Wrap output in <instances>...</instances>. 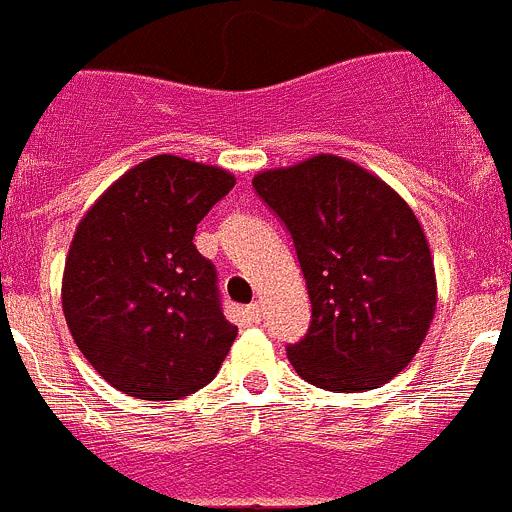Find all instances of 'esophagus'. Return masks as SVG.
I'll return each instance as SVG.
<instances>
[{"instance_id": "34e87169", "label": "esophagus", "mask_w": 512, "mask_h": 512, "mask_svg": "<svg viewBox=\"0 0 512 512\" xmlns=\"http://www.w3.org/2000/svg\"><path fill=\"white\" fill-rule=\"evenodd\" d=\"M247 316H250V321H260L262 319V303L260 301H255V303H250V306H247Z\"/></svg>"}]
</instances>
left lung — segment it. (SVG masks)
<instances>
[{"instance_id":"8db88e82","label":"left lung","mask_w":512,"mask_h":512,"mask_svg":"<svg viewBox=\"0 0 512 512\" xmlns=\"http://www.w3.org/2000/svg\"><path fill=\"white\" fill-rule=\"evenodd\" d=\"M252 186L288 229L311 298L306 336L285 347L290 365L334 393L393 380L436 308L434 262L411 206L336 155L265 170Z\"/></svg>"}]
</instances>
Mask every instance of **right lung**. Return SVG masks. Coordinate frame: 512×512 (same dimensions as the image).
Returning a JSON list of instances; mask_svg holds the SVG:
<instances>
[{
    "label": "right lung",
    "mask_w": 512,
    "mask_h": 512,
    "mask_svg": "<svg viewBox=\"0 0 512 512\" xmlns=\"http://www.w3.org/2000/svg\"><path fill=\"white\" fill-rule=\"evenodd\" d=\"M232 188L227 170L158 155L127 170L78 224L63 313L76 347L122 393L178 400L222 367L237 326L193 234Z\"/></svg>",
    "instance_id": "right-lung-1"
}]
</instances>
